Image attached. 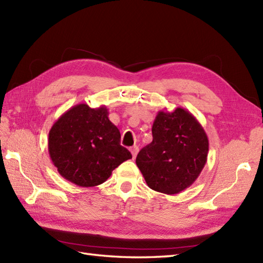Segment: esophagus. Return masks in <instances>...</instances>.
<instances>
[{
  "mask_svg": "<svg viewBox=\"0 0 263 263\" xmlns=\"http://www.w3.org/2000/svg\"><path fill=\"white\" fill-rule=\"evenodd\" d=\"M130 151H131V154H132V157H133V158H136V157H137V155H138V152H139V146H137V145L131 146V148H130Z\"/></svg>",
  "mask_w": 263,
  "mask_h": 263,
  "instance_id": "1",
  "label": "esophagus"
}]
</instances>
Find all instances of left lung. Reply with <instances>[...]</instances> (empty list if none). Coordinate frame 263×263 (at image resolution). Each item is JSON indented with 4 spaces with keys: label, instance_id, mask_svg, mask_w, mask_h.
Returning <instances> with one entry per match:
<instances>
[{
    "label": "left lung",
    "instance_id": "obj_1",
    "mask_svg": "<svg viewBox=\"0 0 263 263\" xmlns=\"http://www.w3.org/2000/svg\"><path fill=\"white\" fill-rule=\"evenodd\" d=\"M152 138L136 160L146 185L167 195L185 191L207 161L209 138L203 126L182 107L160 111L152 125Z\"/></svg>",
    "mask_w": 263,
    "mask_h": 263
}]
</instances>
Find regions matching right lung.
Here are the masks:
<instances>
[{"mask_svg": "<svg viewBox=\"0 0 263 263\" xmlns=\"http://www.w3.org/2000/svg\"><path fill=\"white\" fill-rule=\"evenodd\" d=\"M120 140L121 133L109 121L106 106L77 104L51 126L48 150L60 176L77 186L94 187L132 158Z\"/></svg>", "mask_w": 263, "mask_h": 263, "instance_id": "1", "label": "right lung"}]
</instances>
